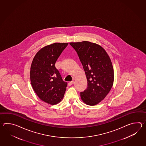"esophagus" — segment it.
I'll return each mask as SVG.
<instances>
[{
    "instance_id": "obj_1",
    "label": "esophagus",
    "mask_w": 146,
    "mask_h": 146,
    "mask_svg": "<svg viewBox=\"0 0 146 146\" xmlns=\"http://www.w3.org/2000/svg\"><path fill=\"white\" fill-rule=\"evenodd\" d=\"M74 83V81H70V82H69L68 84V85L69 86H72V84Z\"/></svg>"
}]
</instances>
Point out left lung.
<instances>
[{"instance_id": "left-lung-1", "label": "left lung", "mask_w": 146, "mask_h": 146, "mask_svg": "<svg viewBox=\"0 0 146 146\" xmlns=\"http://www.w3.org/2000/svg\"><path fill=\"white\" fill-rule=\"evenodd\" d=\"M77 53L86 74L88 86L80 92L81 100L89 106H95L104 99L112 88L114 70L105 50L88 41L70 43Z\"/></svg>"}]
</instances>
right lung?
Segmentation results:
<instances>
[{"mask_svg": "<svg viewBox=\"0 0 146 146\" xmlns=\"http://www.w3.org/2000/svg\"><path fill=\"white\" fill-rule=\"evenodd\" d=\"M68 44L55 43L44 47L36 54L31 64L32 88L41 100L51 105L61 101L65 93L67 82L62 80L55 63Z\"/></svg>", "mask_w": 146, "mask_h": 146, "instance_id": "1", "label": "right lung"}]
</instances>
